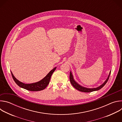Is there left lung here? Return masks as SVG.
<instances>
[{"instance_id":"8db88e82","label":"left lung","mask_w":122,"mask_h":122,"mask_svg":"<svg viewBox=\"0 0 122 122\" xmlns=\"http://www.w3.org/2000/svg\"><path fill=\"white\" fill-rule=\"evenodd\" d=\"M111 71H110V73L109 74V75L107 78V79L106 80V81L104 82L102 85H101L100 86L98 87L97 88H85V87H83L80 85L79 84H78L73 79V76L72 75L71 72H70V75H69V79H70V81L71 83V84L72 85V86L74 87L77 90L81 91V92H86V93H89V92H91L93 91H97L98 90L100 89H101L106 84V83L109 80L110 74H111Z\"/></svg>"}]
</instances>
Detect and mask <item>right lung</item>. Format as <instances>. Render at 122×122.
<instances>
[{
    "mask_svg": "<svg viewBox=\"0 0 122 122\" xmlns=\"http://www.w3.org/2000/svg\"><path fill=\"white\" fill-rule=\"evenodd\" d=\"M56 69V67H55L53 69H52V70L50 71V72L41 81L36 83L30 84H25L19 81L18 80L16 79L14 77L11 72V73L13 80L19 86L28 91H39L44 89L47 86V85L49 83L51 76L52 74L53 73V72L55 71Z\"/></svg>",
    "mask_w": 122,
    "mask_h": 122,
    "instance_id": "obj_1",
    "label": "right lung"
}]
</instances>
